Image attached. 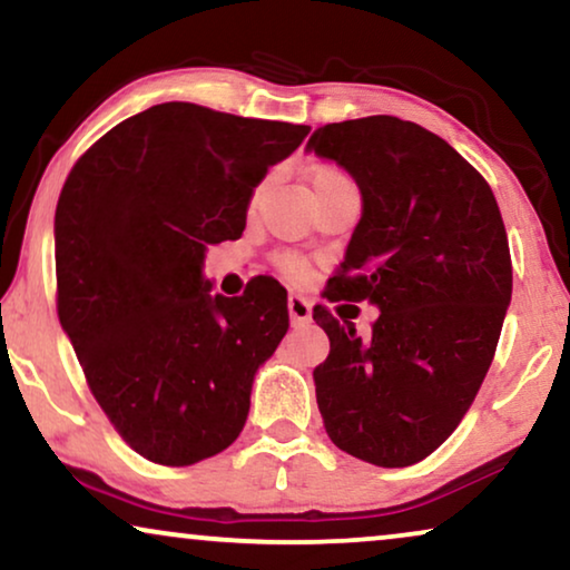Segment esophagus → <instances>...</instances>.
I'll list each match as a JSON object with an SVG mask.
<instances>
[{
    "label": "esophagus",
    "instance_id": "1",
    "mask_svg": "<svg viewBox=\"0 0 570 570\" xmlns=\"http://www.w3.org/2000/svg\"><path fill=\"white\" fill-rule=\"evenodd\" d=\"M287 314H291L293 324H306L311 322V303L301 298V295H291L287 298Z\"/></svg>",
    "mask_w": 570,
    "mask_h": 570
}]
</instances>
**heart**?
<instances>
[{"mask_svg":"<svg viewBox=\"0 0 570 570\" xmlns=\"http://www.w3.org/2000/svg\"><path fill=\"white\" fill-rule=\"evenodd\" d=\"M308 178H311V186H314V189H324V186H332V184H340V181H350V178L342 174L340 168H334V166H314V168H311ZM277 264H279V267H283L285 275H291V277H298L301 272H303V264L295 259V256H279Z\"/></svg>","mask_w":570,"mask_h":570,"instance_id":"b5f03b06","label":"heart"}]
</instances>
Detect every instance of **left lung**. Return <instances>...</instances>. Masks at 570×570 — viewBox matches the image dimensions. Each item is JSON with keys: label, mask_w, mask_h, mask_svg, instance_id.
I'll return each instance as SVG.
<instances>
[{"label": "left lung", "mask_w": 570, "mask_h": 570, "mask_svg": "<svg viewBox=\"0 0 570 570\" xmlns=\"http://www.w3.org/2000/svg\"><path fill=\"white\" fill-rule=\"evenodd\" d=\"M308 150L355 178L363 215L330 301H368V337L316 306L330 355L314 368L332 443L410 466L454 433L493 363L511 303V254L485 178L433 131L396 116L326 124Z\"/></svg>", "instance_id": "obj_1"}]
</instances>
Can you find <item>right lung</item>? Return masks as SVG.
Masks as SVG:
<instances>
[{"label":"right lung","mask_w":570,"mask_h":570,"mask_svg":"<svg viewBox=\"0 0 570 570\" xmlns=\"http://www.w3.org/2000/svg\"><path fill=\"white\" fill-rule=\"evenodd\" d=\"M311 127L160 104L106 131L61 189L57 311L100 410L137 454L189 466L244 431L252 384L287 332L256 277L209 295L207 246L236 240L252 194Z\"/></svg>","instance_id":"1"}]
</instances>
